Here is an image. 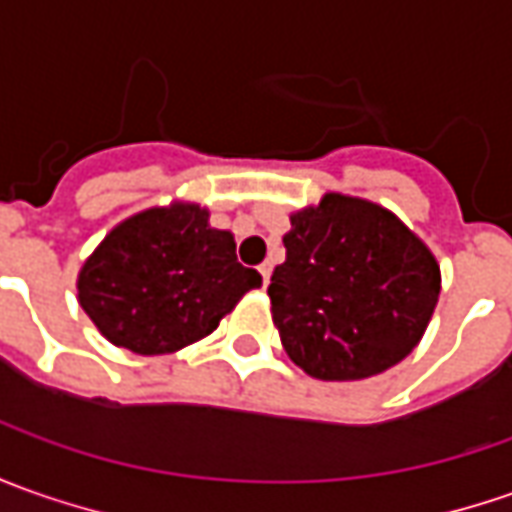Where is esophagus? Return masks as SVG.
Listing matches in <instances>:
<instances>
[{
  "label": "esophagus",
  "mask_w": 512,
  "mask_h": 512,
  "mask_svg": "<svg viewBox=\"0 0 512 512\" xmlns=\"http://www.w3.org/2000/svg\"><path fill=\"white\" fill-rule=\"evenodd\" d=\"M260 277H263V286H269V280H272V263H263L260 266Z\"/></svg>",
  "instance_id": "1"
}]
</instances>
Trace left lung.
Here are the masks:
<instances>
[{"mask_svg":"<svg viewBox=\"0 0 512 512\" xmlns=\"http://www.w3.org/2000/svg\"><path fill=\"white\" fill-rule=\"evenodd\" d=\"M283 246L269 297L294 365L343 382L414 351L439 300V266L388 209L331 192L291 215Z\"/></svg>","mask_w":512,"mask_h":512,"instance_id":"left-lung-1","label":"left lung"}]
</instances>
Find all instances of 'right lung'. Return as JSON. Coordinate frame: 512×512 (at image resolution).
I'll use <instances>...</instances> for the list:
<instances>
[{"instance_id":"add662e5","label":"right lung","mask_w":512,"mask_h":512,"mask_svg":"<svg viewBox=\"0 0 512 512\" xmlns=\"http://www.w3.org/2000/svg\"><path fill=\"white\" fill-rule=\"evenodd\" d=\"M263 277L195 203L147 209L104 238L79 274V303L113 345L169 354L212 334Z\"/></svg>"}]
</instances>
